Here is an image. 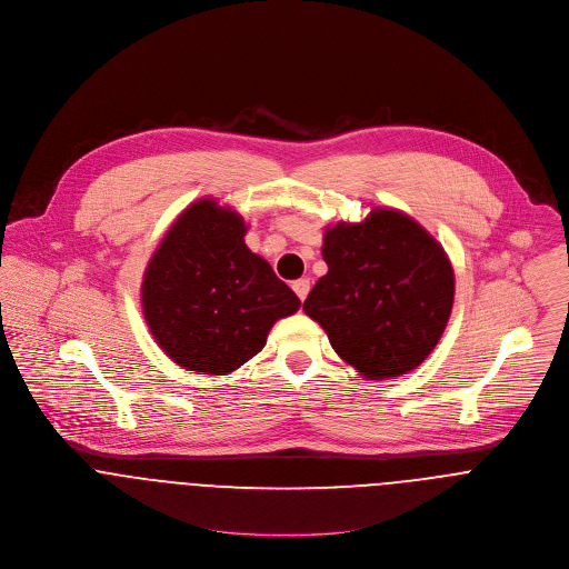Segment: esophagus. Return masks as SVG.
<instances>
[{
    "label": "esophagus",
    "mask_w": 569,
    "mask_h": 569,
    "mask_svg": "<svg viewBox=\"0 0 569 569\" xmlns=\"http://www.w3.org/2000/svg\"><path fill=\"white\" fill-rule=\"evenodd\" d=\"M291 287H293L296 296L305 302V300H307V296H309V291H311V282H309L307 278H300V280H296Z\"/></svg>",
    "instance_id": "34e87169"
}]
</instances>
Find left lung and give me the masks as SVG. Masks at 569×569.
Segmentation results:
<instances>
[{
  "instance_id": "obj_1",
  "label": "left lung",
  "mask_w": 569,
  "mask_h": 569,
  "mask_svg": "<svg viewBox=\"0 0 569 569\" xmlns=\"http://www.w3.org/2000/svg\"><path fill=\"white\" fill-rule=\"evenodd\" d=\"M328 271L305 313L366 381L416 370L440 341L456 296L453 264L416 219L370 208L361 221L326 226Z\"/></svg>"
}]
</instances>
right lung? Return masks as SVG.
Segmentation results:
<instances>
[{
    "label": "right lung",
    "instance_id": "obj_1",
    "mask_svg": "<svg viewBox=\"0 0 569 569\" xmlns=\"http://www.w3.org/2000/svg\"><path fill=\"white\" fill-rule=\"evenodd\" d=\"M244 234L234 208L201 197L172 221L147 262L144 320L183 370L214 377L239 370L264 348L273 325L302 305Z\"/></svg>",
    "mask_w": 569,
    "mask_h": 569
}]
</instances>
